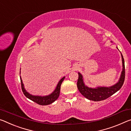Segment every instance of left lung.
<instances>
[{
	"instance_id": "8db88e82",
	"label": "left lung",
	"mask_w": 131,
	"mask_h": 131,
	"mask_svg": "<svg viewBox=\"0 0 131 131\" xmlns=\"http://www.w3.org/2000/svg\"><path fill=\"white\" fill-rule=\"evenodd\" d=\"M117 48L118 49V47H117ZM121 55L122 57V70L118 82L113 86L109 87L99 86L95 88H89L84 84L82 74L78 72L79 79L77 83V86L81 94L90 100L99 101L107 99L118 92L121 88L125 80V63L121 53Z\"/></svg>"
}]
</instances>
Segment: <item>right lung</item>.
Instances as JSON below:
<instances>
[{
  "label": "right lung",
  "instance_id": "right-lung-1",
  "mask_svg": "<svg viewBox=\"0 0 131 131\" xmlns=\"http://www.w3.org/2000/svg\"><path fill=\"white\" fill-rule=\"evenodd\" d=\"M21 72L20 71V74ZM65 78V76L62 78L61 80L59 81L58 83L57 86L53 92L51 93L50 94L47 95H34L32 94H31L28 92H27L26 89L24 88V86L23 83V80L21 79L20 76V80H21V89L22 91L23 92L24 94L26 97H27L31 100H32L34 102L38 104L39 105H47L51 104L52 103L54 102L55 100L58 99V97H59L60 94V90H61V86L63 81L64 80Z\"/></svg>",
  "mask_w": 131,
  "mask_h": 131
}]
</instances>
